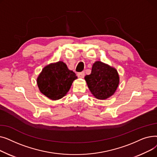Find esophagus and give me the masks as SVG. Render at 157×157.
Listing matches in <instances>:
<instances>
[{"instance_id":"1","label":"esophagus","mask_w":157,"mask_h":157,"mask_svg":"<svg viewBox=\"0 0 157 157\" xmlns=\"http://www.w3.org/2000/svg\"><path fill=\"white\" fill-rule=\"evenodd\" d=\"M77 75L78 76V78H83L85 76V72H78L77 74Z\"/></svg>"}]
</instances>
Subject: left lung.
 Wrapping results in <instances>:
<instances>
[{
	"label": "left lung",
	"mask_w": 157,
	"mask_h": 157,
	"mask_svg": "<svg viewBox=\"0 0 157 157\" xmlns=\"http://www.w3.org/2000/svg\"><path fill=\"white\" fill-rule=\"evenodd\" d=\"M85 79L92 94L99 100L112 96L120 83L117 70L101 61H96L93 64L91 74L85 76Z\"/></svg>",
	"instance_id": "1"
}]
</instances>
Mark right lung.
<instances>
[{"label":"right lung","mask_w":157,"mask_h":157,"mask_svg":"<svg viewBox=\"0 0 157 157\" xmlns=\"http://www.w3.org/2000/svg\"><path fill=\"white\" fill-rule=\"evenodd\" d=\"M78 77L62 61L51 63L43 69L37 78L39 91L48 98L56 101L69 92Z\"/></svg>","instance_id":"right-lung-1"}]
</instances>
